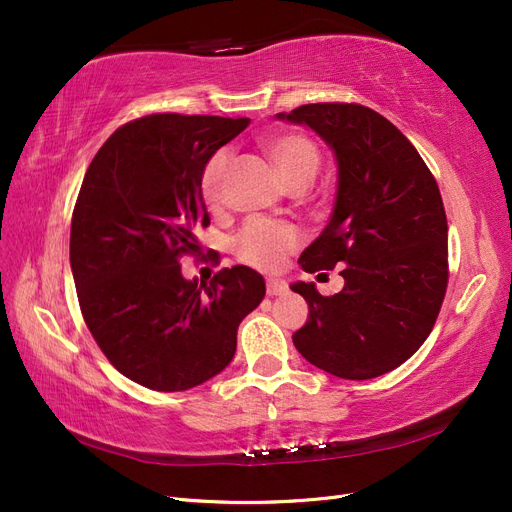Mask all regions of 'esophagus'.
Segmentation results:
<instances>
[{
	"label": "esophagus",
	"mask_w": 512,
	"mask_h": 512,
	"mask_svg": "<svg viewBox=\"0 0 512 512\" xmlns=\"http://www.w3.org/2000/svg\"><path fill=\"white\" fill-rule=\"evenodd\" d=\"M288 290V286H286V282L284 280H267V294L269 297H277V294H284Z\"/></svg>",
	"instance_id": "esophagus-1"
}]
</instances>
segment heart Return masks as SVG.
<instances>
[{"mask_svg": "<svg viewBox=\"0 0 512 512\" xmlns=\"http://www.w3.org/2000/svg\"><path fill=\"white\" fill-rule=\"evenodd\" d=\"M269 158L280 170L284 183L307 177L312 181L320 156L316 145L303 134H275L265 141ZM228 153L218 151L207 162L203 177H200V194L207 207H218L222 200V183L228 168ZM301 243L299 230L286 222H273L265 218H254L245 222L235 239V254L241 262L256 269L273 271L282 265L286 256L294 252Z\"/></svg>", "mask_w": 512, "mask_h": 512, "instance_id": "b5f03b06", "label": "heart"}]
</instances>
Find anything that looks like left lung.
<instances>
[{
  "mask_svg": "<svg viewBox=\"0 0 512 512\" xmlns=\"http://www.w3.org/2000/svg\"><path fill=\"white\" fill-rule=\"evenodd\" d=\"M277 119L305 123L337 160L329 224L301 254L303 271L342 267V292L290 288L309 318L292 335L305 359L346 380L378 378L423 346L448 284V226L438 183L393 123L361 104H303Z\"/></svg>",
  "mask_w": 512,
  "mask_h": 512,
  "instance_id": "8db88e82",
  "label": "left lung"
}]
</instances>
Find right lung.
<instances>
[{
    "label": "right lung",
    "mask_w": 512,
    "mask_h": 512,
    "mask_svg": "<svg viewBox=\"0 0 512 512\" xmlns=\"http://www.w3.org/2000/svg\"><path fill=\"white\" fill-rule=\"evenodd\" d=\"M250 119L158 113L115 130L91 160L70 230V267L87 329L123 376L175 393L218 376L265 280L237 265L185 280L209 226L200 177Z\"/></svg>",
    "instance_id": "obj_1"
}]
</instances>
